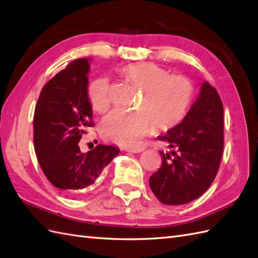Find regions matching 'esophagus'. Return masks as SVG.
Instances as JSON below:
<instances>
[{
	"label": "esophagus",
	"mask_w": 258,
	"mask_h": 258,
	"mask_svg": "<svg viewBox=\"0 0 258 258\" xmlns=\"http://www.w3.org/2000/svg\"><path fill=\"white\" fill-rule=\"evenodd\" d=\"M144 150L143 147H135V148H126V151L128 153H133V154H138V153H142Z\"/></svg>",
	"instance_id": "esophagus-1"
}]
</instances>
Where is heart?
<instances>
[{
    "label": "heart",
    "mask_w": 258,
    "mask_h": 258,
    "mask_svg": "<svg viewBox=\"0 0 258 258\" xmlns=\"http://www.w3.org/2000/svg\"><path fill=\"white\" fill-rule=\"evenodd\" d=\"M122 76L142 89L143 97L137 112L113 111L101 123V133L120 145L134 146L150 128L168 131L179 124L192 104L194 88L182 75H169L161 66L150 63H133L121 69ZM89 101L98 113L107 112L112 102L111 86L107 78H98L90 85Z\"/></svg>",
    "instance_id": "obj_1"
}]
</instances>
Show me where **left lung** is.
I'll use <instances>...</instances> for the list:
<instances>
[{"label":"left lung","mask_w":258,"mask_h":258,"mask_svg":"<svg viewBox=\"0 0 258 258\" xmlns=\"http://www.w3.org/2000/svg\"><path fill=\"white\" fill-rule=\"evenodd\" d=\"M167 142L159 170L149 177L162 204L183 205L203 195L215 180L223 150V105L215 87L204 82L183 121L158 136Z\"/></svg>","instance_id":"8db88e82"}]
</instances>
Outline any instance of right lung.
Instances as JSON below:
<instances>
[{
	"label": "right lung",
	"mask_w": 258,
	"mask_h": 258,
	"mask_svg": "<svg viewBox=\"0 0 258 258\" xmlns=\"http://www.w3.org/2000/svg\"><path fill=\"white\" fill-rule=\"evenodd\" d=\"M90 58H78L44 85L34 116V143L39 164L48 180L65 195L75 197L90 186L117 154V147L98 145L82 153L78 143L94 126L88 97Z\"/></svg>",
	"instance_id": "right-lung-1"
}]
</instances>
